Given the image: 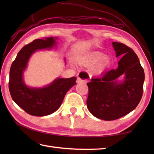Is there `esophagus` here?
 I'll list each match as a JSON object with an SVG mask.
<instances>
[{
  "label": "esophagus",
  "mask_w": 154,
  "mask_h": 154,
  "mask_svg": "<svg viewBox=\"0 0 154 154\" xmlns=\"http://www.w3.org/2000/svg\"><path fill=\"white\" fill-rule=\"evenodd\" d=\"M89 80V77L86 73L85 72H81L79 73V77L77 79V83H86L87 81Z\"/></svg>",
  "instance_id": "esophagus-1"
}]
</instances>
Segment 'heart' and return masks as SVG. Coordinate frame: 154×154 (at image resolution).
I'll use <instances>...</instances> for the list:
<instances>
[{
    "instance_id": "heart-1",
    "label": "heart",
    "mask_w": 154,
    "mask_h": 154,
    "mask_svg": "<svg viewBox=\"0 0 154 154\" xmlns=\"http://www.w3.org/2000/svg\"><path fill=\"white\" fill-rule=\"evenodd\" d=\"M78 62L84 67H93V74L100 75L110 67L111 59L109 56H104V54L100 51H92L81 56L78 59Z\"/></svg>"
}]
</instances>
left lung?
I'll return each mask as SVG.
<instances>
[{"label": "left lung", "mask_w": 154, "mask_h": 154, "mask_svg": "<svg viewBox=\"0 0 154 154\" xmlns=\"http://www.w3.org/2000/svg\"><path fill=\"white\" fill-rule=\"evenodd\" d=\"M116 56L122 57L118 68L92 78L87 83V109L103 120H114L126 115L138 106L142 99L145 75L136 53L119 42H112ZM124 80L117 81L121 75Z\"/></svg>", "instance_id": "left-lung-1"}]
</instances>
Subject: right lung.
Returning a JSON list of instances; mask_svg holds the SVG:
<instances>
[{
	"instance_id": "1",
	"label": "right lung",
	"mask_w": 154,
	"mask_h": 154,
	"mask_svg": "<svg viewBox=\"0 0 154 154\" xmlns=\"http://www.w3.org/2000/svg\"><path fill=\"white\" fill-rule=\"evenodd\" d=\"M57 38L38 39L23 47L12 62L10 69L9 91L12 100L32 116H44L55 112L65 94L76 83L77 78H57L48 86L29 87L23 80V73L31 55L40 50H49L55 45Z\"/></svg>"
}]
</instances>
